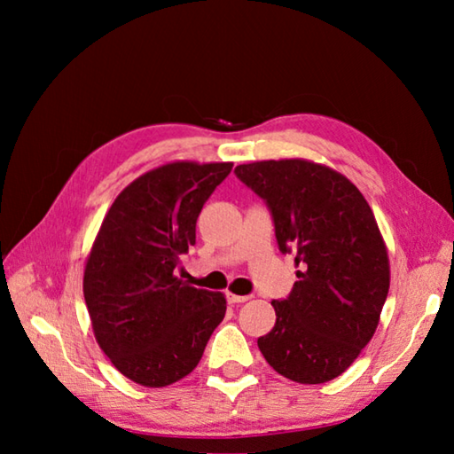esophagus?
<instances>
[{"instance_id": "1", "label": "esophagus", "mask_w": 454, "mask_h": 454, "mask_svg": "<svg viewBox=\"0 0 454 454\" xmlns=\"http://www.w3.org/2000/svg\"><path fill=\"white\" fill-rule=\"evenodd\" d=\"M226 298H228V302H230V304H242V302L248 301L250 296H238V294H232V292H228Z\"/></svg>"}]
</instances>
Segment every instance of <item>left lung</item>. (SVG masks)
<instances>
[{"mask_svg":"<svg viewBox=\"0 0 454 454\" xmlns=\"http://www.w3.org/2000/svg\"><path fill=\"white\" fill-rule=\"evenodd\" d=\"M236 178L270 210L298 280L274 301L276 325L258 348L276 372L302 384L340 376L379 326L390 272L371 206L342 174L306 160L236 166Z\"/></svg>","mask_w":454,"mask_h":454,"instance_id":"8db88e82","label":"left lung"}]
</instances>
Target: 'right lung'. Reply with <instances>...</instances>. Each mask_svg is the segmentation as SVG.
Here are the masks:
<instances>
[{
  "mask_svg": "<svg viewBox=\"0 0 454 454\" xmlns=\"http://www.w3.org/2000/svg\"><path fill=\"white\" fill-rule=\"evenodd\" d=\"M232 164L174 162L114 200L83 272L96 340L118 371L160 388L194 371L226 314L220 292L176 278L196 220Z\"/></svg>",
  "mask_w": 454,
  "mask_h": 454,
  "instance_id": "right-lung-1",
  "label": "right lung"
}]
</instances>
